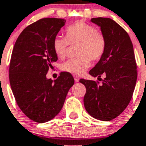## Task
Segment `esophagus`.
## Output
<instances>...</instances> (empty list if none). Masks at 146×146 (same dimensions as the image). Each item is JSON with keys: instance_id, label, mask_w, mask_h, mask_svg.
<instances>
[{"instance_id": "1", "label": "esophagus", "mask_w": 146, "mask_h": 146, "mask_svg": "<svg viewBox=\"0 0 146 146\" xmlns=\"http://www.w3.org/2000/svg\"><path fill=\"white\" fill-rule=\"evenodd\" d=\"M79 80H80V77L77 76H74V80L75 82H79Z\"/></svg>"}]
</instances>
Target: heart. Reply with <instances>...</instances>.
I'll list each match as a JSON object with an SVG mask.
<instances>
[{"label": "heart", "instance_id": "1", "mask_svg": "<svg viewBox=\"0 0 146 146\" xmlns=\"http://www.w3.org/2000/svg\"><path fill=\"white\" fill-rule=\"evenodd\" d=\"M78 44L76 55L62 65V70L74 75L84 73L90 66V59L98 61L102 57L106 48V39L102 33L90 24L77 21L65 29V38L56 37L52 48L59 59H64L69 45Z\"/></svg>", "mask_w": 146, "mask_h": 146}]
</instances>
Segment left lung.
<instances>
[{"label":"left lung","instance_id":"1","mask_svg":"<svg viewBox=\"0 0 146 146\" xmlns=\"http://www.w3.org/2000/svg\"><path fill=\"white\" fill-rule=\"evenodd\" d=\"M91 21L100 27L106 39V48L100 61L89 73L105 75L102 84L97 80L80 79L86 87L84 107L92 117L111 121L127 108L133 95L137 80V65L133 46L122 27L108 18H94Z\"/></svg>","mask_w":146,"mask_h":146}]
</instances>
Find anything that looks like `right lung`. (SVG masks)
<instances>
[{
    "label": "right lung",
    "instance_id": "1",
    "mask_svg": "<svg viewBox=\"0 0 146 146\" xmlns=\"http://www.w3.org/2000/svg\"><path fill=\"white\" fill-rule=\"evenodd\" d=\"M65 22L62 18L39 19L24 29L13 48L11 87L19 108L35 122H46L59 114L74 84L72 74L66 72H61L54 82L46 78L58 59L52 42Z\"/></svg>",
    "mask_w": 146,
    "mask_h": 146
}]
</instances>
